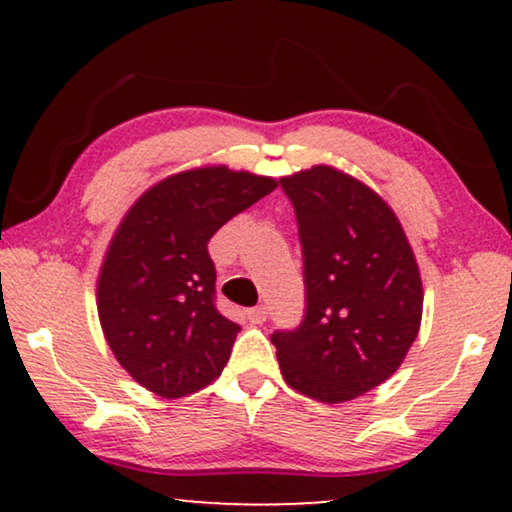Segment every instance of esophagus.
<instances>
[{
    "mask_svg": "<svg viewBox=\"0 0 512 512\" xmlns=\"http://www.w3.org/2000/svg\"><path fill=\"white\" fill-rule=\"evenodd\" d=\"M247 317H249L251 324H263V321L268 319V307H265V305L251 307V310H247Z\"/></svg>",
    "mask_w": 512,
    "mask_h": 512,
    "instance_id": "obj_1",
    "label": "esophagus"
}]
</instances>
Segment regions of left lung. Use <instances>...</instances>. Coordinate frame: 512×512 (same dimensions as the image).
<instances>
[{"instance_id":"left-lung-1","label":"left lung","mask_w":512,"mask_h":512,"mask_svg":"<svg viewBox=\"0 0 512 512\" xmlns=\"http://www.w3.org/2000/svg\"><path fill=\"white\" fill-rule=\"evenodd\" d=\"M305 265V319L272 345L291 389L345 403L401 368L422 324L424 289L405 230L382 195L333 165L282 177Z\"/></svg>"}]
</instances>
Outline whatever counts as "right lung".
I'll use <instances>...</instances> for the list:
<instances>
[{
  "instance_id": "1",
  "label": "right lung",
  "mask_w": 512,
  "mask_h": 512,
  "mask_svg": "<svg viewBox=\"0 0 512 512\" xmlns=\"http://www.w3.org/2000/svg\"><path fill=\"white\" fill-rule=\"evenodd\" d=\"M279 181L228 165L170 174L118 223L97 275V317L125 373L163 398L221 375L240 326L214 307L207 242Z\"/></svg>"
}]
</instances>
